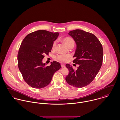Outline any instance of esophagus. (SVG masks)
Here are the masks:
<instances>
[{"label":"esophagus","instance_id":"obj_1","mask_svg":"<svg viewBox=\"0 0 120 120\" xmlns=\"http://www.w3.org/2000/svg\"><path fill=\"white\" fill-rule=\"evenodd\" d=\"M61 68H64V67H65V64H63V63H61Z\"/></svg>","mask_w":120,"mask_h":120}]
</instances>
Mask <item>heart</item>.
Listing matches in <instances>:
<instances>
[{
  "label": "heart",
  "instance_id": "heart-1",
  "mask_svg": "<svg viewBox=\"0 0 120 120\" xmlns=\"http://www.w3.org/2000/svg\"><path fill=\"white\" fill-rule=\"evenodd\" d=\"M63 41L69 47L72 45H74V41L71 38L66 37L63 39ZM56 44L57 41H55L52 44V49H55ZM71 55L69 54H57L54 56V58L56 60L63 62H67L68 61Z\"/></svg>",
  "mask_w": 120,
  "mask_h": 120
}]
</instances>
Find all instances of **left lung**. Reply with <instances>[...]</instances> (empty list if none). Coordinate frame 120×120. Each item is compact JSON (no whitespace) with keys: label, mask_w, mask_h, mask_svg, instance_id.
<instances>
[{"label":"left lung","mask_w":120,"mask_h":120,"mask_svg":"<svg viewBox=\"0 0 120 120\" xmlns=\"http://www.w3.org/2000/svg\"><path fill=\"white\" fill-rule=\"evenodd\" d=\"M68 34L75 41L77 48L73 62L79 65L73 69L69 64L66 67L69 73L66 78L67 83L76 88L89 85L101 68L103 60V49L99 40L93 34L81 30L71 31Z\"/></svg>","instance_id":"left-lung-1"}]
</instances>
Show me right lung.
I'll use <instances>...</instances> for the list:
<instances>
[{"instance_id": "add662e5", "label": "right lung", "mask_w": 120, "mask_h": 120, "mask_svg": "<svg viewBox=\"0 0 120 120\" xmlns=\"http://www.w3.org/2000/svg\"><path fill=\"white\" fill-rule=\"evenodd\" d=\"M59 33L39 30L27 35L17 54L18 67L24 80L30 86L41 89L48 86L54 73L61 68L57 61L46 67L42 63L44 54L49 55Z\"/></svg>"}]
</instances>
